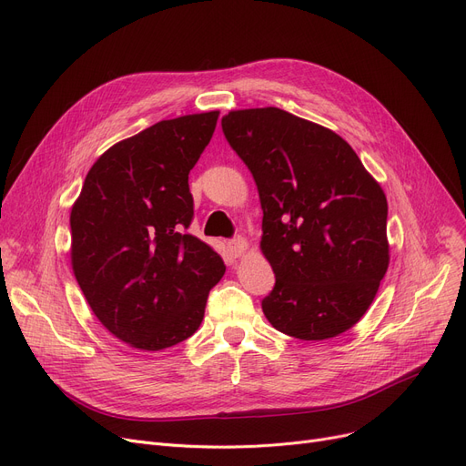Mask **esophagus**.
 Here are the masks:
<instances>
[{"instance_id": "obj_1", "label": "esophagus", "mask_w": 466, "mask_h": 466, "mask_svg": "<svg viewBox=\"0 0 466 466\" xmlns=\"http://www.w3.org/2000/svg\"><path fill=\"white\" fill-rule=\"evenodd\" d=\"M248 248H249L248 241L243 239L241 236H238V238H234V239L228 241V249H230V253H232L234 257H241L243 253L248 251Z\"/></svg>"}]
</instances>
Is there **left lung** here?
I'll list each match as a JSON object with an SVG mask.
<instances>
[{
	"instance_id": "obj_1",
	"label": "left lung",
	"mask_w": 466,
	"mask_h": 466,
	"mask_svg": "<svg viewBox=\"0 0 466 466\" xmlns=\"http://www.w3.org/2000/svg\"><path fill=\"white\" fill-rule=\"evenodd\" d=\"M253 174L260 248L276 274L266 319L299 339H327L370 308L389 266L387 198L350 143L278 107L220 120Z\"/></svg>"
}]
</instances>
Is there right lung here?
I'll use <instances>...</instances> for the list:
<instances>
[{
  "instance_id": "add662e5",
  "label": "right lung",
  "mask_w": 466,
  "mask_h": 466,
  "mask_svg": "<svg viewBox=\"0 0 466 466\" xmlns=\"http://www.w3.org/2000/svg\"><path fill=\"white\" fill-rule=\"evenodd\" d=\"M218 111L160 120L94 162L71 208V266L100 323L160 351L198 330L225 262L187 232L188 174Z\"/></svg>"
}]
</instances>
